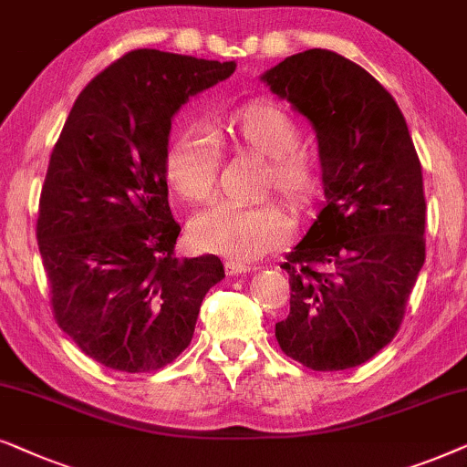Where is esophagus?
<instances>
[{
	"label": "esophagus",
	"instance_id": "1",
	"mask_svg": "<svg viewBox=\"0 0 467 467\" xmlns=\"http://www.w3.org/2000/svg\"><path fill=\"white\" fill-rule=\"evenodd\" d=\"M252 266L245 263H234V260H228L226 263V273L228 275H244V273H250Z\"/></svg>",
	"mask_w": 467,
	"mask_h": 467
}]
</instances>
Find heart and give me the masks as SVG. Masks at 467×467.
<instances>
[{
    "label": "heart",
    "instance_id": "obj_1",
    "mask_svg": "<svg viewBox=\"0 0 467 467\" xmlns=\"http://www.w3.org/2000/svg\"><path fill=\"white\" fill-rule=\"evenodd\" d=\"M226 134L239 151L265 161L260 194L275 190L292 207L306 209L318 196L322 175L314 151L298 145V126L282 107L250 102L228 117ZM220 172L215 140L202 130L179 136L166 155V179L179 196L202 202L213 196ZM290 217L277 202L239 207L217 202L192 217L190 241L202 252L234 260H256L290 237Z\"/></svg>",
    "mask_w": 467,
    "mask_h": 467
}]
</instances>
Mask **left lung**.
I'll list each match as a JSON object with an SVG mask.
<instances>
[{
	"label": "left lung",
	"instance_id": "8db88e82",
	"mask_svg": "<svg viewBox=\"0 0 467 467\" xmlns=\"http://www.w3.org/2000/svg\"><path fill=\"white\" fill-rule=\"evenodd\" d=\"M260 80L312 123L325 190L282 265L290 314L277 344L314 371L357 368L400 331L425 263L419 155L393 96L337 53L290 55Z\"/></svg>",
	"mask_w": 467,
	"mask_h": 467
}]
</instances>
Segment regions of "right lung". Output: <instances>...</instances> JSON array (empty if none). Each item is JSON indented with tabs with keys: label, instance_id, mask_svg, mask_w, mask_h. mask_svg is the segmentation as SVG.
Here are the masks:
<instances>
[{
	"label": "right lung",
	"instance_id": "obj_1",
	"mask_svg": "<svg viewBox=\"0 0 467 467\" xmlns=\"http://www.w3.org/2000/svg\"><path fill=\"white\" fill-rule=\"evenodd\" d=\"M234 61L139 48L80 91L42 185L36 237L59 328L104 368L145 374L190 346L223 279L213 254L177 258L166 155L172 117Z\"/></svg>",
	"mask_w": 467,
	"mask_h": 467
}]
</instances>
